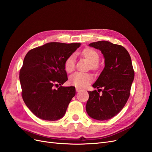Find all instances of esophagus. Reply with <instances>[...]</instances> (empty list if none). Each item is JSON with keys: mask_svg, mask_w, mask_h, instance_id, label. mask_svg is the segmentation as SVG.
Wrapping results in <instances>:
<instances>
[{"mask_svg": "<svg viewBox=\"0 0 152 152\" xmlns=\"http://www.w3.org/2000/svg\"><path fill=\"white\" fill-rule=\"evenodd\" d=\"M81 91V89L80 88H79V87H76V91L77 92H80Z\"/></svg>", "mask_w": 152, "mask_h": 152, "instance_id": "esophagus-1", "label": "esophagus"}]
</instances>
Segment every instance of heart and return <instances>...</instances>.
Here are the masks:
<instances>
[{
    "mask_svg": "<svg viewBox=\"0 0 152 152\" xmlns=\"http://www.w3.org/2000/svg\"><path fill=\"white\" fill-rule=\"evenodd\" d=\"M82 55L91 63V68L96 70L98 68V64L99 59V55L96 50L91 49H85L82 51ZM75 56L74 54H72L65 61V70L70 73L75 69ZM93 80V77L89 73L75 72L70 77V84L78 87H84L88 85Z\"/></svg>",
    "mask_w": 152,
    "mask_h": 152,
    "instance_id": "heart-1",
    "label": "heart"
}]
</instances>
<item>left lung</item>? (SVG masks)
Returning <instances> with one entry per match:
<instances>
[{
    "instance_id": "1",
    "label": "left lung",
    "mask_w": 152,
    "mask_h": 152,
    "mask_svg": "<svg viewBox=\"0 0 152 152\" xmlns=\"http://www.w3.org/2000/svg\"><path fill=\"white\" fill-rule=\"evenodd\" d=\"M89 46L102 52L104 67L92 86L98 91H88L86 112L95 120H108L121 111L129 97L134 78L131 58L123 46L108 41H98ZM102 87L103 90L99 89ZM101 90L102 94L99 95Z\"/></svg>"
}]
</instances>
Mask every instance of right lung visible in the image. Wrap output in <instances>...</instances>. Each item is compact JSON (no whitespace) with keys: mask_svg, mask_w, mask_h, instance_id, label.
<instances>
[{"mask_svg":"<svg viewBox=\"0 0 152 152\" xmlns=\"http://www.w3.org/2000/svg\"><path fill=\"white\" fill-rule=\"evenodd\" d=\"M80 43L49 42L26 54L20 72L22 97L36 117L45 121L61 118L75 95V87L63 85L68 80L66 59Z\"/></svg>","mask_w":152,"mask_h":152,"instance_id":"obj_1","label":"right lung"}]
</instances>
